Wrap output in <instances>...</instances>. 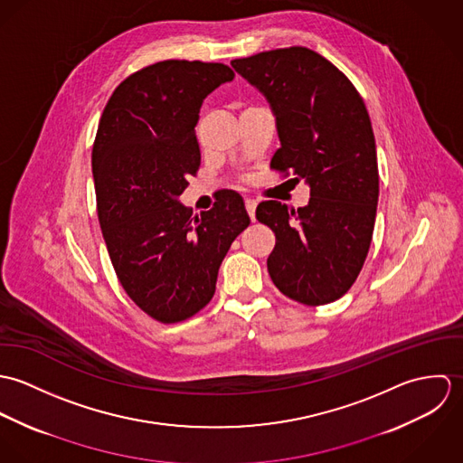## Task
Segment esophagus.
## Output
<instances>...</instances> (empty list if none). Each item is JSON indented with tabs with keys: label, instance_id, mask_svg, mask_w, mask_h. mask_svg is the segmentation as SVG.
Listing matches in <instances>:
<instances>
[{
	"label": "esophagus",
	"instance_id": "1",
	"mask_svg": "<svg viewBox=\"0 0 463 463\" xmlns=\"http://www.w3.org/2000/svg\"><path fill=\"white\" fill-rule=\"evenodd\" d=\"M246 210L251 221H255V210H257V201L255 199H246Z\"/></svg>",
	"mask_w": 463,
	"mask_h": 463
}]
</instances>
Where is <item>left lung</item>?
<instances>
[{
	"label": "left lung",
	"instance_id": "8db88e82",
	"mask_svg": "<svg viewBox=\"0 0 463 463\" xmlns=\"http://www.w3.org/2000/svg\"><path fill=\"white\" fill-rule=\"evenodd\" d=\"M276 118L279 149L270 169L307 180L310 201L298 210L262 201L257 219L276 244L267 259L272 283L287 298L326 305L358 278L376 221L380 175L365 103L347 76L303 48L232 61Z\"/></svg>",
	"mask_w": 463,
	"mask_h": 463
}]
</instances>
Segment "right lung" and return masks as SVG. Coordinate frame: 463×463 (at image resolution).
Returning a JSON list of instances; mask_svg holds the SVG:
<instances>
[{"mask_svg":"<svg viewBox=\"0 0 463 463\" xmlns=\"http://www.w3.org/2000/svg\"><path fill=\"white\" fill-rule=\"evenodd\" d=\"M233 76L199 61L142 67L99 119L92 176L103 239L123 288L158 323L185 321L210 303L222 259L250 224L235 193L196 217L178 201L201 162L203 99Z\"/></svg>","mask_w":463,"mask_h":463,"instance_id":"add662e5","label":"right lung"}]
</instances>
